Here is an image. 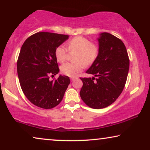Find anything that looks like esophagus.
I'll use <instances>...</instances> for the list:
<instances>
[{"label":"esophagus","instance_id":"esophagus-1","mask_svg":"<svg viewBox=\"0 0 150 150\" xmlns=\"http://www.w3.org/2000/svg\"><path fill=\"white\" fill-rule=\"evenodd\" d=\"M76 79L75 78H71V81H74Z\"/></svg>","mask_w":150,"mask_h":150}]
</instances>
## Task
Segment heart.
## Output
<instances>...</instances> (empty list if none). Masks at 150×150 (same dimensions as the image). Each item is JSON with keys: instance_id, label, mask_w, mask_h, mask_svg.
Listing matches in <instances>:
<instances>
[{"instance_id": "obj_1", "label": "heart", "mask_w": 150, "mask_h": 150, "mask_svg": "<svg viewBox=\"0 0 150 150\" xmlns=\"http://www.w3.org/2000/svg\"><path fill=\"white\" fill-rule=\"evenodd\" d=\"M69 51H77L75 56L76 63H66L61 67L63 74L74 78L86 65H91L94 62L98 55V48L91 44L89 40L83 37H76L67 43ZM55 57L59 63H63L67 59V50L64 46H59L55 50Z\"/></svg>"}]
</instances>
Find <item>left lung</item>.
<instances>
[{"label":"left lung","instance_id":"obj_1","mask_svg":"<svg viewBox=\"0 0 150 150\" xmlns=\"http://www.w3.org/2000/svg\"><path fill=\"white\" fill-rule=\"evenodd\" d=\"M99 35L98 55L86 71L94 76L81 78L83 85L80 91L83 102L96 109L107 107L117 99L124 88L130 65L122 40L108 33Z\"/></svg>","mask_w":150,"mask_h":150}]
</instances>
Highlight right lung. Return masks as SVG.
<instances>
[{
	"label": "right lung",
	"instance_id": "obj_1",
	"mask_svg": "<svg viewBox=\"0 0 150 150\" xmlns=\"http://www.w3.org/2000/svg\"><path fill=\"white\" fill-rule=\"evenodd\" d=\"M69 35L40 32L26 40L17 62L18 76L22 90L27 99L38 107L50 109L58 105L70 83L67 76L59 75L55 50Z\"/></svg>",
	"mask_w": 150,
	"mask_h": 150
}]
</instances>
